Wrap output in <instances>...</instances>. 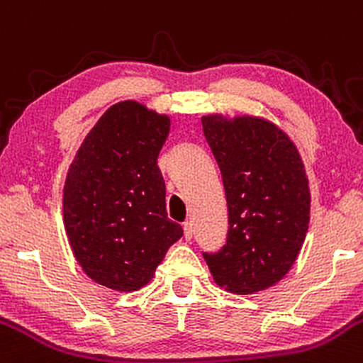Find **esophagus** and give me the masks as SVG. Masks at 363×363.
I'll use <instances>...</instances> for the list:
<instances>
[{
    "label": "esophagus",
    "instance_id": "34e87169",
    "mask_svg": "<svg viewBox=\"0 0 363 363\" xmlns=\"http://www.w3.org/2000/svg\"><path fill=\"white\" fill-rule=\"evenodd\" d=\"M193 235H194L193 223H191V220H186V223H184V238L186 240H191Z\"/></svg>",
    "mask_w": 363,
    "mask_h": 363
}]
</instances>
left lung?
Returning a JSON list of instances; mask_svg holds the SVG:
<instances>
[{
    "label": "left lung",
    "mask_w": 363,
    "mask_h": 363,
    "mask_svg": "<svg viewBox=\"0 0 363 363\" xmlns=\"http://www.w3.org/2000/svg\"><path fill=\"white\" fill-rule=\"evenodd\" d=\"M226 191V245L203 254L213 281L233 294L273 287L296 262L310 224V182L291 137L261 116H201Z\"/></svg>",
    "instance_id": "obj_1"
}]
</instances>
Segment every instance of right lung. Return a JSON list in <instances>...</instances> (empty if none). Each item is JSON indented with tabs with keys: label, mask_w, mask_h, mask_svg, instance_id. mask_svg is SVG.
Returning a JSON list of instances; mask_svg holds the SVG:
<instances>
[{
	"label": "right lung",
	"mask_w": 363,
	"mask_h": 363,
	"mask_svg": "<svg viewBox=\"0 0 363 363\" xmlns=\"http://www.w3.org/2000/svg\"><path fill=\"white\" fill-rule=\"evenodd\" d=\"M169 114L137 101L113 104L86 133L64 182L62 216L76 261L95 284L143 289L182 236L167 217L158 155Z\"/></svg>",
	"instance_id": "obj_1"
}]
</instances>
